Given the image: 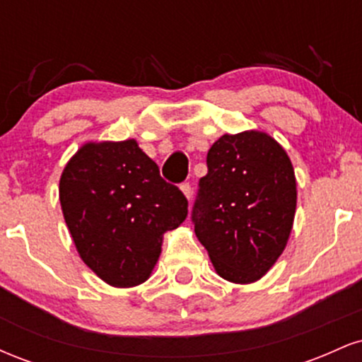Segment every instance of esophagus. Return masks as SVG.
Listing matches in <instances>:
<instances>
[{
  "label": "esophagus",
  "mask_w": 362,
  "mask_h": 362,
  "mask_svg": "<svg viewBox=\"0 0 362 362\" xmlns=\"http://www.w3.org/2000/svg\"><path fill=\"white\" fill-rule=\"evenodd\" d=\"M180 189H182V192L185 194V197L190 201V197H192V185H190L189 182H184V184L180 185Z\"/></svg>",
  "instance_id": "obj_1"
}]
</instances>
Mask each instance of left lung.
I'll use <instances>...</instances> for the list:
<instances>
[{"label": "left lung", "instance_id": "8db88e82", "mask_svg": "<svg viewBox=\"0 0 362 362\" xmlns=\"http://www.w3.org/2000/svg\"><path fill=\"white\" fill-rule=\"evenodd\" d=\"M192 207L194 231L226 281L260 279L288 243L296 211L289 156L259 131L224 134L207 153Z\"/></svg>", "mask_w": 362, "mask_h": 362}]
</instances>
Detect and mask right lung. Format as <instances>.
I'll use <instances>...</instances> for the list:
<instances>
[{
  "label": "right lung",
  "mask_w": 362,
  "mask_h": 362,
  "mask_svg": "<svg viewBox=\"0 0 362 362\" xmlns=\"http://www.w3.org/2000/svg\"><path fill=\"white\" fill-rule=\"evenodd\" d=\"M59 199L83 262L115 288L148 279L163 233L184 223L189 206L134 139L85 144L62 172Z\"/></svg>",
  "instance_id": "add662e5"
}]
</instances>
